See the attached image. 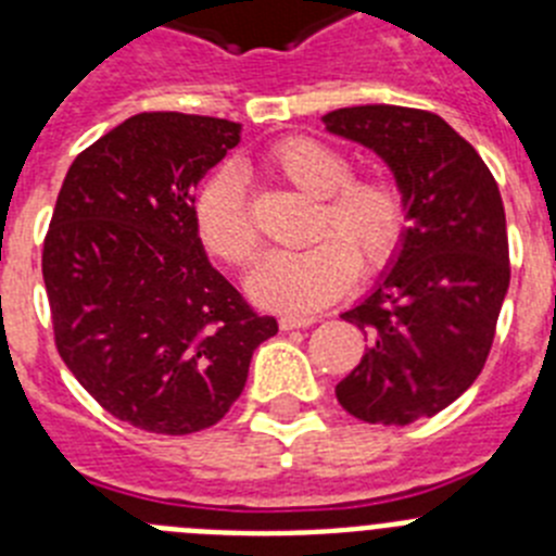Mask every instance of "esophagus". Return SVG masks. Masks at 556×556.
Segmentation results:
<instances>
[{"label": "esophagus", "instance_id": "34e87169", "mask_svg": "<svg viewBox=\"0 0 556 556\" xmlns=\"http://www.w3.org/2000/svg\"><path fill=\"white\" fill-rule=\"evenodd\" d=\"M314 323H317L314 317H281L278 326H281V331H294V328H308Z\"/></svg>", "mask_w": 556, "mask_h": 556}]
</instances>
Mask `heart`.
I'll return each instance as SVG.
<instances>
[{
	"label": "heart",
	"mask_w": 556,
	"mask_h": 556,
	"mask_svg": "<svg viewBox=\"0 0 556 556\" xmlns=\"http://www.w3.org/2000/svg\"><path fill=\"white\" fill-rule=\"evenodd\" d=\"M264 169L314 198L303 250L269 253L248 278L255 303L287 314H312L337 301L362 275L390 269L409 236L412 211L404 186L387 175L351 178V161L333 147L289 136L264 155ZM194 230L211 255L244 267L262 248L244 186L219 169L194 198Z\"/></svg>",
	"instance_id": "1"
}]
</instances>
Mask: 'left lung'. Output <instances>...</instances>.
<instances>
[{
  "mask_svg": "<svg viewBox=\"0 0 556 556\" xmlns=\"http://www.w3.org/2000/svg\"><path fill=\"white\" fill-rule=\"evenodd\" d=\"M323 122L376 150L409 198L404 250L376 292L342 314L370 348L337 384L358 420L409 426L454 404L490 356L509 287L501 191L479 152L431 111L356 105Z\"/></svg>",
  "mask_w": 556,
  "mask_h": 556,
  "instance_id": "1",
  "label": "left lung"
}]
</instances>
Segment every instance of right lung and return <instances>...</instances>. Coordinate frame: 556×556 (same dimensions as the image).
Returning a JSON list of instances; mask_svg holds the SVG:
<instances>
[{
	"mask_svg": "<svg viewBox=\"0 0 556 556\" xmlns=\"http://www.w3.org/2000/svg\"><path fill=\"white\" fill-rule=\"evenodd\" d=\"M236 144L228 119L130 116L68 166L43 239L58 353L102 409L152 434L223 420L278 333L194 230V189Z\"/></svg>",
	"mask_w": 556,
	"mask_h": 556,
	"instance_id": "right-lung-1",
	"label": "right lung"
}]
</instances>
